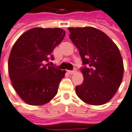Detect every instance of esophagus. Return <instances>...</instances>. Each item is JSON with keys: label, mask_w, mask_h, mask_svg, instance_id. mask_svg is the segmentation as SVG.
I'll return each mask as SVG.
<instances>
[{"label": "esophagus", "mask_w": 132, "mask_h": 132, "mask_svg": "<svg viewBox=\"0 0 132 132\" xmlns=\"http://www.w3.org/2000/svg\"><path fill=\"white\" fill-rule=\"evenodd\" d=\"M68 74H70V75H73V74H75V71H70V70H69L68 71Z\"/></svg>", "instance_id": "obj_1"}]
</instances>
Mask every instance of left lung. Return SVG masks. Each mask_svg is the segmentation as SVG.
I'll use <instances>...</instances> for the list:
<instances>
[{"mask_svg":"<svg viewBox=\"0 0 132 132\" xmlns=\"http://www.w3.org/2000/svg\"><path fill=\"white\" fill-rule=\"evenodd\" d=\"M70 39L78 48L82 64L83 82L76 86L83 102L100 106L109 102L121 83L123 64L119 50L109 37L94 27H69Z\"/></svg>","mask_w":132,"mask_h":132,"instance_id":"1","label":"left lung"}]
</instances>
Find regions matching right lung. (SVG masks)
<instances>
[{
  "label": "right lung",
  "instance_id": "obj_1",
  "mask_svg": "<svg viewBox=\"0 0 132 132\" xmlns=\"http://www.w3.org/2000/svg\"><path fill=\"white\" fill-rule=\"evenodd\" d=\"M65 36L60 28L36 27L24 32L9 55V74L19 97L31 106H42L57 95L65 70L50 67L52 52Z\"/></svg>",
  "mask_w": 132,
  "mask_h": 132
}]
</instances>
